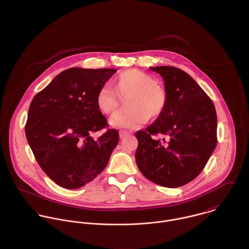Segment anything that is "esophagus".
Returning <instances> with one entry per match:
<instances>
[{
    "mask_svg": "<svg viewBox=\"0 0 249 249\" xmlns=\"http://www.w3.org/2000/svg\"><path fill=\"white\" fill-rule=\"evenodd\" d=\"M126 135H128V132H127L126 130H121V131H120V138H121V139L124 138Z\"/></svg>",
    "mask_w": 249,
    "mask_h": 249,
    "instance_id": "1",
    "label": "esophagus"
}]
</instances>
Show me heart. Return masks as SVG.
Returning a JSON list of instances; mask_svg holds the SVG:
<instances>
[{"mask_svg":"<svg viewBox=\"0 0 249 249\" xmlns=\"http://www.w3.org/2000/svg\"><path fill=\"white\" fill-rule=\"evenodd\" d=\"M113 88L104 85L96 96L99 110L112 115L119 107V98L125 97V108L117 113L110 124L118 128H136L148 118L156 119L164 111L167 94L147 73L138 69L121 71L113 80Z\"/></svg>","mask_w":249,"mask_h":249,"instance_id":"b5f03b06","label":"heart"}]
</instances>
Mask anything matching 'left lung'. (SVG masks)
<instances>
[{"label":"left lung","instance_id":"left-lung-1","mask_svg":"<svg viewBox=\"0 0 249 249\" xmlns=\"http://www.w3.org/2000/svg\"><path fill=\"white\" fill-rule=\"evenodd\" d=\"M165 83L167 104L156 121L139 130L136 164L148 180L178 188L196 178L216 145L213 102L188 74L172 66L150 67ZM158 135L163 139L156 140Z\"/></svg>","mask_w":249,"mask_h":249}]
</instances>
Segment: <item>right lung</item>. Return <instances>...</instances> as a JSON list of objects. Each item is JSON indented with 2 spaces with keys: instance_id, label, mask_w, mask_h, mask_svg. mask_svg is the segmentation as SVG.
Masks as SVG:
<instances>
[{
  "instance_id": "right-lung-1",
  "label": "right lung",
  "mask_w": 249,
  "mask_h": 249,
  "mask_svg": "<svg viewBox=\"0 0 249 249\" xmlns=\"http://www.w3.org/2000/svg\"><path fill=\"white\" fill-rule=\"evenodd\" d=\"M115 69L70 68L57 74L30 106L25 132L36 161L45 174L65 189H77L107 167L119 142V132L108 129L96 104L101 87Z\"/></svg>"
}]
</instances>
